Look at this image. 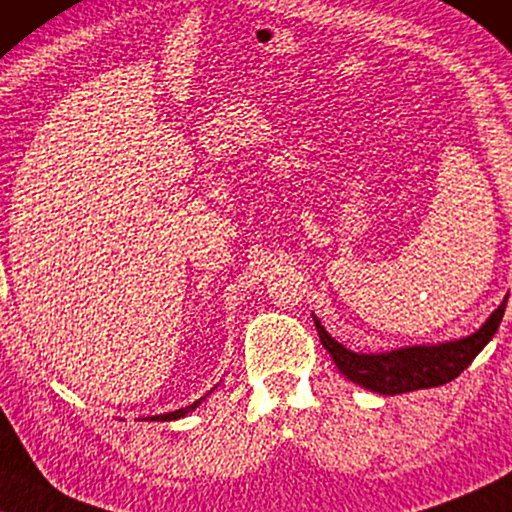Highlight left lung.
Here are the masks:
<instances>
[{
    "mask_svg": "<svg viewBox=\"0 0 512 512\" xmlns=\"http://www.w3.org/2000/svg\"><path fill=\"white\" fill-rule=\"evenodd\" d=\"M506 301L508 297H503L501 306L489 315L485 325L464 338L431 345H406V348L369 352V355L348 350L322 327L315 315L313 320L322 345L345 378L376 394L394 397V394L427 390V387H438L455 380L473 362L475 355L492 341L503 320Z\"/></svg>",
    "mask_w": 512,
    "mask_h": 512,
    "instance_id": "obj_1",
    "label": "left lung"
}]
</instances>
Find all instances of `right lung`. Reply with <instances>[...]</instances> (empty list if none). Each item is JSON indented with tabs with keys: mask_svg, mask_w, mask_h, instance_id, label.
I'll return each mask as SVG.
<instances>
[{
	"mask_svg": "<svg viewBox=\"0 0 512 512\" xmlns=\"http://www.w3.org/2000/svg\"><path fill=\"white\" fill-rule=\"evenodd\" d=\"M215 387H218V385H215ZM215 387H213V390H215ZM213 390H211V392H213ZM211 392H208V394H211ZM208 394H206V397H208ZM206 397H201V399H197V401H194V403H190V406H185V408L171 410V413H164V415H153V417H146V420H155V422H171V420H178V417H185L187 413H192V410H197V408L201 406V403H204V401H206Z\"/></svg>",
	"mask_w": 512,
	"mask_h": 512,
	"instance_id": "obj_1",
	"label": "right lung"
}]
</instances>
